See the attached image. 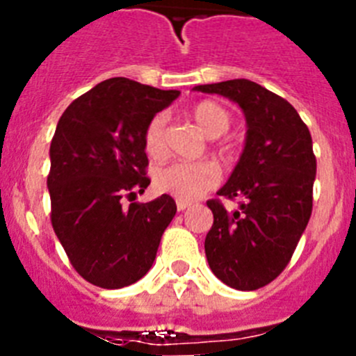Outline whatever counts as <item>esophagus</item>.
Segmentation results:
<instances>
[{"instance_id":"34e87169","label":"esophagus","mask_w":356,"mask_h":356,"mask_svg":"<svg viewBox=\"0 0 356 356\" xmlns=\"http://www.w3.org/2000/svg\"><path fill=\"white\" fill-rule=\"evenodd\" d=\"M188 207H191V203H187V201H176V209H178V212H184V210H187Z\"/></svg>"}]
</instances>
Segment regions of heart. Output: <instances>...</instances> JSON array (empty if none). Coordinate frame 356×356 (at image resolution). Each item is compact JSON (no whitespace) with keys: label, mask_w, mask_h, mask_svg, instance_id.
<instances>
[{"label":"heart","mask_w":356,"mask_h":356,"mask_svg":"<svg viewBox=\"0 0 356 356\" xmlns=\"http://www.w3.org/2000/svg\"><path fill=\"white\" fill-rule=\"evenodd\" d=\"M193 118L196 119L197 127L210 139H219L232 127V115L225 106L213 102H201L193 108ZM165 127L168 115L159 112L147 121L144 128L143 143L144 149L151 159H162L165 155ZM217 153L226 156L229 153L228 144H219L216 147ZM221 178V171L210 160L201 162H171L162 165L155 171L153 181L156 191L180 201H194L210 188H213Z\"/></svg>","instance_id":"1"}]
</instances>
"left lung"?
<instances>
[{
    "label": "left lung",
    "mask_w": 356,
    "mask_h": 356,
    "mask_svg": "<svg viewBox=\"0 0 356 356\" xmlns=\"http://www.w3.org/2000/svg\"><path fill=\"white\" fill-rule=\"evenodd\" d=\"M196 90L234 99L248 121L246 147L219 191L238 200L228 212L209 200L213 225L205 253L213 275L228 287L254 291L282 275L312 213L316 155L312 137L294 106L250 80L197 85Z\"/></svg>",
    "instance_id": "8db88e82"
}]
</instances>
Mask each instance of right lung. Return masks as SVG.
Masks as SVG:
<instances>
[{"label":"right lung","mask_w":356,"mask_h":356,"mask_svg":"<svg viewBox=\"0 0 356 356\" xmlns=\"http://www.w3.org/2000/svg\"><path fill=\"white\" fill-rule=\"evenodd\" d=\"M128 78H110L65 108L49 147L51 225L71 266L89 284L121 289L143 278L176 213L171 196L135 197L149 185L143 135L178 97Z\"/></svg>","instance_id":"1"}]
</instances>
